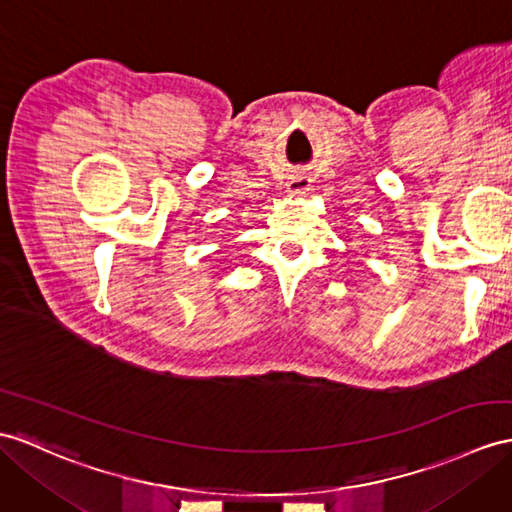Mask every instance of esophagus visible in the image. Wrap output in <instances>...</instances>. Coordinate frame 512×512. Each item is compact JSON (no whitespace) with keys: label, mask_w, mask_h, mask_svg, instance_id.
<instances>
[{"label":"esophagus","mask_w":512,"mask_h":512,"mask_svg":"<svg viewBox=\"0 0 512 512\" xmlns=\"http://www.w3.org/2000/svg\"><path fill=\"white\" fill-rule=\"evenodd\" d=\"M310 180L306 173H295V176L289 178V182H286V193L291 195H304L306 191H310Z\"/></svg>","instance_id":"1"}]
</instances>
